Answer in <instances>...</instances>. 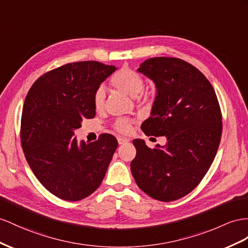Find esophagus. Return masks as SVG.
<instances>
[{
	"label": "esophagus",
	"instance_id": "esophagus-1",
	"mask_svg": "<svg viewBox=\"0 0 248 248\" xmlns=\"http://www.w3.org/2000/svg\"><path fill=\"white\" fill-rule=\"evenodd\" d=\"M117 140H118L119 144H124L126 142H129L130 139L129 138H125V137H118Z\"/></svg>",
	"mask_w": 248,
	"mask_h": 248
}]
</instances>
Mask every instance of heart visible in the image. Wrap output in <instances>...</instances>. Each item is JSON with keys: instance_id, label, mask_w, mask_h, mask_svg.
Instances as JSON below:
<instances>
[{"instance_id": "1", "label": "heart", "mask_w": 248, "mask_h": 248, "mask_svg": "<svg viewBox=\"0 0 248 248\" xmlns=\"http://www.w3.org/2000/svg\"><path fill=\"white\" fill-rule=\"evenodd\" d=\"M111 86L116 90L128 94L131 97H137L144 89V80L140 74L130 68H123L111 79ZM106 93L103 88H98L93 97V105L96 110H100L105 105ZM132 120L128 118H118L114 123V129L123 134H128L131 131Z\"/></svg>"}]
</instances>
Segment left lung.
<instances>
[{"label":"left lung","mask_w":248,"mask_h":248,"mask_svg":"<svg viewBox=\"0 0 248 248\" xmlns=\"http://www.w3.org/2000/svg\"><path fill=\"white\" fill-rule=\"evenodd\" d=\"M138 71L157 88L151 117L141 130L147 136H166L168 142L151 149L141 139L133 140L136 156L131 172L152 198L174 201L199 185L217 154L222 134L219 101L211 82L186 61L153 58Z\"/></svg>","instance_id":"8db88e82"}]
</instances>
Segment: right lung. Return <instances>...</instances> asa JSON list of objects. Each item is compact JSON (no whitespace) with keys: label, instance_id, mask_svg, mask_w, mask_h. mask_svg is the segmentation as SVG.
Here are the masks:
<instances>
[{"label":"right lung","instance_id":"obj_1","mask_svg":"<svg viewBox=\"0 0 248 248\" xmlns=\"http://www.w3.org/2000/svg\"><path fill=\"white\" fill-rule=\"evenodd\" d=\"M116 68L95 61L70 62L37 78L25 99L21 143L39 181L66 201L95 192L106 175L118 142L111 134L80 143L74 130L95 116L93 97Z\"/></svg>","mask_w":248,"mask_h":248}]
</instances>
